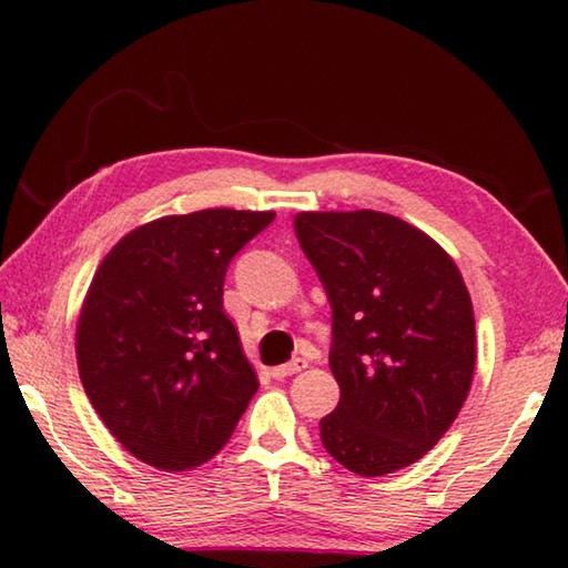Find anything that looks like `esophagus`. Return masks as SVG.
I'll return each instance as SVG.
<instances>
[{
    "mask_svg": "<svg viewBox=\"0 0 568 568\" xmlns=\"http://www.w3.org/2000/svg\"><path fill=\"white\" fill-rule=\"evenodd\" d=\"M305 368H307V363H305L303 358H295V361L285 363V365H277V368L271 371V376L277 378V381H283V378H287V376H295V373H301V371H305Z\"/></svg>",
    "mask_w": 568,
    "mask_h": 568,
    "instance_id": "esophagus-1",
    "label": "esophagus"
}]
</instances>
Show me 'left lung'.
Instances as JSON below:
<instances>
[{"label": "left lung", "mask_w": 568, "mask_h": 568, "mask_svg": "<svg viewBox=\"0 0 568 568\" xmlns=\"http://www.w3.org/2000/svg\"><path fill=\"white\" fill-rule=\"evenodd\" d=\"M295 235L333 307L328 361L341 400L321 420L325 450L358 476L416 464L474 381L464 277L436 240L376 210L301 213Z\"/></svg>", "instance_id": "obj_1"}]
</instances>
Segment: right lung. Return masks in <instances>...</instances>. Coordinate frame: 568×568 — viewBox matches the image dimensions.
I'll list each match as a JSON object with an SVG mask.
<instances>
[{
	"instance_id": "1",
	"label": "right lung",
	"mask_w": 568,
	"mask_h": 568,
	"mask_svg": "<svg viewBox=\"0 0 568 568\" xmlns=\"http://www.w3.org/2000/svg\"><path fill=\"white\" fill-rule=\"evenodd\" d=\"M273 217L230 207L168 215L104 255L77 323V368L134 458L185 470L233 436L257 378L223 311L225 273Z\"/></svg>"
}]
</instances>
